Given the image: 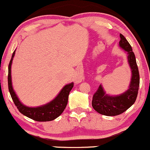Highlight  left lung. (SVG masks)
I'll use <instances>...</instances> for the list:
<instances>
[{"label": "left lung", "instance_id": "obj_1", "mask_svg": "<svg viewBox=\"0 0 150 150\" xmlns=\"http://www.w3.org/2000/svg\"><path fill=\"white\" fill-rule=\"evenodd\" d=\"M120 46L127 53V59L132 71L131 81L125 92L117 96L106 94L101 84L92 99V107L98 113L105 116H117L127 110L135 102L139 86V74L132 49L125 37L120 35Z\"/></svg>", "mask_w": 150, "mask_h": 150}]
</instances>
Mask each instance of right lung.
<instances>
[{"instance_id": "obj_1", "label": "right lung", "mask_w": 150, "mask_h": 150, "mask_svg": "<svg viewBox=\"0 0 150 150\" xmlns=\"http://www.w3.org/2000/svg\"><path fill=\"white\" fill-rule=\"evenodd\" d=\"M16 51L13 53L12 57L8 65V83L9 92L13 101L14 104L16 106L19 112L25 117L31 119L37 122H49L57 118L62 114L65 109L68 103V98L69 93L74 86V83L65 85L64 88L61 90L59 94L52 101L44 105L37 107H29L22 104L17 95L14 91L12 86L11 80V65L13 59L15 56Z\"/></svg>"}]
</instances>
